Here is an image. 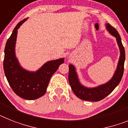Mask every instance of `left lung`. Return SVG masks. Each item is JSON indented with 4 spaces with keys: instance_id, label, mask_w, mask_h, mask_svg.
Segmentation results:
<instances>
[{
    "instance_id": "obj_1",
    "label": "left lung",
    "mask_w": 128,
    "mask_h": 128,
    "mask_svg": "<svg viewBox=\"0 0 128 128\" xmlns=\"http://www.w3.org/2000/svg\"><path fill=\"white\" fill-rule=\"evenodd\" d=\"M106 28L109 34L116 38V42L120 50V56L116 70L111 79L104 84L95 87H86L81 84L77 75L76 68L73 64L69 65L70 84L73 92L77 97L82 100L98 102L107 96L113 91L120 82L124 74V65L125 62V50L122 44L121 38L118 31L109 23H106Z\"/></svg>"
}]
</instances>
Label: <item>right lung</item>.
<instances>
[{"label": "right lung", "mask_w": 128, "mask_h": 128, "mask_svg": "<svg viewBox=\"0 0 128 128\" xmlns=\"http://www.w3.org/2000/svg\"><path fill=\"white\" fill-rule=\"evenodd\" d=\"M28 18L18 23L6 42L4 49V74L14 92L18 96L28 100L42 97L46 94L49 80L63 64L64 58L46 62L36 72L24 69L19 63L16 54L18 30Z\"/></svg>", "instance_id": "obj_1"}]
</instances>
